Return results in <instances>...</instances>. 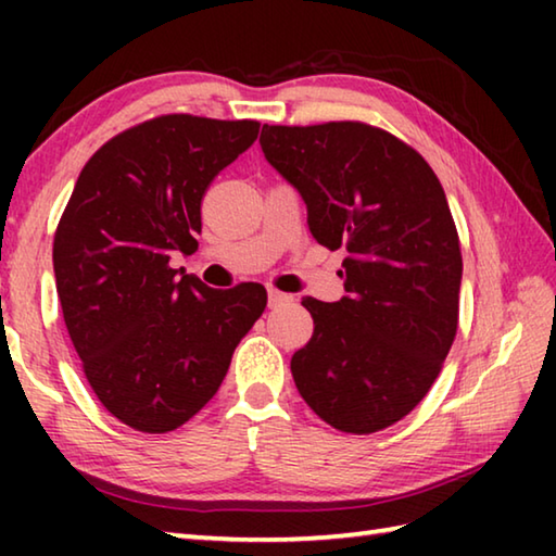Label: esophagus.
Segmentation results:
<instances>
[{
	"mask_svg": "<svg viewBox=\"0 0 556 556\" xmlns=\"http://www.w3.org/2000/svg\"><path fill=\"white\" fill-rule=\"evenodd\" d=\"M267 296H269V308H277L281 304H287V301H291V296L285 294V291H279V289H269Z\"/></svg>",
	"mask_w": 556,
	"mask_h": 556,
	"instance_id": "34e87169",
	"label": "esophagus"
}]
</instances>
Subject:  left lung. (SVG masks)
Segmentation results:
<instances>
[{
  "mask_svg": "<svg viewBox=\"0 0 556 556\" xmlns=\"http://www.w3.org/2000/svg\"><path fill=\"white\" fill-rule=\"evenodd\" d=\"M260 144L316 242L348 252V294L301 301L314 336L291 357L296 390L348 434L388 429L425 400L456 338L464 262L444 188L409 144L363 122L265 125Z\"/></svg>",
  "mask_w": 556,
  "mask_h": 556,
  "instance_id": "left-lung-1",
  "label": "left lung"
}]
</instances>
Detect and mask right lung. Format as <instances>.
<instances>
[{
    "instance_id": "obj_1",
    "label": "right lung",
    "mask_w": 556,
    "mask_h": 556,
    "mask_svg": "<svg viewBox=\"0 0 556 556\" xmlns=\"http://www.w3.org/2000/svg\"><path fill=\"white\" fill-rule=\"evenodd\" d=\"M255 119L164 115L102 144L53 238L63 321L92 392L144 434L174 431L218 392L267 306L255 281L211 289L172 269L193 255L201 201L257 139Z\"/></svg>"
}]
</instances>
